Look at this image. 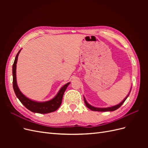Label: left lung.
Returning <instances> with one entry per match:
<instances>
[{"instance_id":"left-lung-1","label":"left lung","mask_w":148,"mask_h":148,"mask_svg":"<svg viewBox=\"0 0 148 148\" xmlns=\"http://www.w3.org/2000/svg\"><path fill=\"white\" fill-rule=\"evenodd\" d=\"M131 89H130V91H131ZM130 91L129 92L128 95L127 96V97L125 98V99L121 102L120 104L116 105V106H112V107H105V108H99V107H94V106H91L89 104H88V102L86 101V99H85V97H84V103L85 104H86V107H88V108H89L90 110H93V111H98V112H107V111H114L115 110H117V109H119V107L122 106L123 102L125 101V100L127 99V98L128 97L130 93Z\"/></svg>"}]
</instances>
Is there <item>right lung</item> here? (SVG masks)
I'll return each mask as SVG.
<instances>
[{"mask_svg":"<svg viewBox=\"0 0 148 148\" xmlns=\"http://www.w3.org/2000/svg\"><path fill=\"white\" fill-rule=\"evenodd\" d=\"M21 51V49L18 52L15 57L14 63L13 64L12 67V73H13V88L18 99L23 104V105L30 111L34 113L39 114H48L54 112L59 108L61 105L63 98L64 94L66 90V88L68 87L70 82L65 84L64 86H62L59 91L58 92L57 95L51 99L50 101L46 102H37L33 100H31L27 97H26L22 93L17 85L16 77V63L19 53Z\"/></svg>","mask_w":148,"mask_h":148,"instance_id":"obj_1","label":"right lung"}]
</instances>
